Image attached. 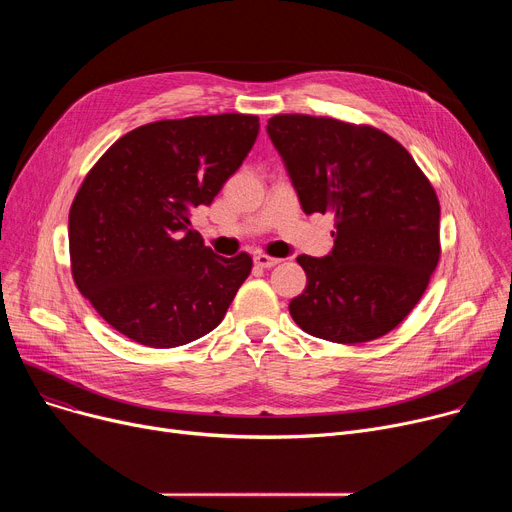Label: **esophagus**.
<instances>
[{
	"mask_svg": "<svg viewBox=\"0 0 512 512\" xmlns=\"http://www.w3.org/2000/svg\"><path fill=\"white\" fill-rule=\"evenodd\" d=\"M253 261H255V265H259V267H274V265L280 263L278 257H270V255H265V253H257V255L253 257Z\"/></svg>",
	"mask_w": 512,
	"mask_h": 512,
	"instance_id": "1",
	"label": "esophagus"
}]
</instances>
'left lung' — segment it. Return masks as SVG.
Listing matches in <instances>:
<instances>
[{
  "instance_id": "8db88e82",
  "label": "left lung",
  "mask_w": 512,
  "mask_h": 512,
  "mask_svg": "<svg viewBox=\"0 0 512 512\" xmlns=\"http://www.w3.org/2000/svg\"><path fill=\"white\" fill-rule=\"evenodd\" d=\"M267 132L305 213L334 215L328 257L299 255L297 326L338 344L382 338L405 319L440 261V201L411 153L384 130L278 114Z\"/></svg>"
}]
</instances>
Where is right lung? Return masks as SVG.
Here are the masks:
<instances>
[{
	"mask_svg": "<svg viewBox=\"0 0 512 512\" xmlns=\"http://www.w3.org/2000/svg\"><path fill=\"white\" fill-rule=\"evenodd\" d=\"M257 132L253 114L157 120L126 132L89 170L68 215L70 272L114 330L174 348L220 326L253 259L205 247L188 228L191 209L220 193Z\"/></svg>",
	"mask_w": 512,
	"mask_h": 512,
	"instance_id": "obj_1",
	"label": "right lung"
}]
</instances>
